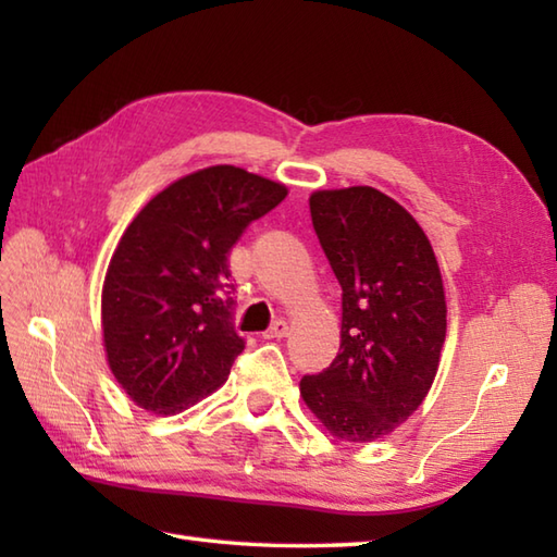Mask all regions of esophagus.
<instances>
[{
	"mask_svg": "<svg viewBox=\"0 0 557 557\" xmlns=\"http://www.w3.org/2000/svg\"><path fill=\"white\" fill-rule=\"evenodd\" d=\"M289 335V325H287V321H275L272 323L265 333H263V337L265 339H280V337H287Z\"/></svg>",
	"mask_w": 557,
	"mask_h": 557,
	"instance_id": "1",
	"label": "esophagus"
}]
</instances>
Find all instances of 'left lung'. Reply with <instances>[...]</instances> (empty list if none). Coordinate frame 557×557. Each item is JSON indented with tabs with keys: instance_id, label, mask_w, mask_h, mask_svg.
I'll use <instances>...</instances> for the list:
<instances>
[{
	"instance_id": "obj_1",
	"label": "left lung",
	"mask_w": 557,
	"mask_h": 557,
	"mask_svg": "<svg viewBox=\"0 0 557 557\" xmlns=\"http://www.w3.org/2000/svg\"><path fill=\"white\" fill-rule=\"evenodd\" d=\"M309 206L342 287V330L335 361L301 377V399L337 441H381L419 409L441 366V268L421 224L373 186L313 191Z\"/></svg>"
}]
</instances>
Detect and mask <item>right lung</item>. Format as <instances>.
Wrapping results in <instances>:
<instances>
[{
  "mask_svg": "<svg viewBox=\"0 0 557 557\" xmlns=\"http://www.w3.org/2000/svg\"><path fill=\"white\" fill-rule=\"evenodd\" d=\"M285 196V184L215 164L162 188L128 224L104 275L102 342L140 409L170 417L227 381L244 349L227 253Z\"/></svg>",
  "mask_w": 557,
  "mask_h": 557,
  "instance_id": "obj_1",
  "label": "right lung"
}]
</instances>
